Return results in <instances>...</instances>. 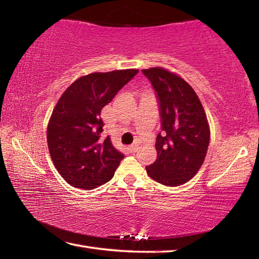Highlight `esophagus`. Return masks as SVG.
I'll return each mask as SVG.
<instances>
[{
	"instance_id": "esophagus-1",
	"label": "esophagus",
	"mask_w": 259,
	"mask_h": 259,
	"mask_svg": "<svg viewBox=\"0 0 259 259\" xmlns=\"http://www.w3.org/2000/svg\"><path fill=\"white\" fill-rule=\"evenodd\" d=\"M137 150H138V145H137V144H134V145H131V146L129 147V151H130V153H135V152H137Z\"/></svg>"
}]
</instances>
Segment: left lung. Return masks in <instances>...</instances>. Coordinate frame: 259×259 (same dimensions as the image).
Segmentation results:
<instances>
[{
	"label": "left lung",
	"instance_id": "1",
	"mask_svg": "<svg viewBox=\"0 0 259 259\" xmlns=\"http://www.w3.org/2000/svg\"><path fill=\"white\" fill-rule=\"evenodd\" d=\"M142 72L155 90L161 116L155 143L157 159L146 171L162 185H182L195 176L207 155V116L198 95L182 77L161 67Z\"/></svg>",
	"mask_w": 259,
	"mask_h": 259
}]
</instances>
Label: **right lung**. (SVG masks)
<instances>
[{"label":"right lung","mask_w":259,"mask_h":259,"mask_svg":"<svg viewBox=\"0 0 259 259\" xmlns=\"http://www.w3.org/2000/svg\"><path fill=\"white\" fill-rule=\"evenodd\" d=\"M137 73L138 69L91 73L61 95L48 124L47 140L56 169L69 185L94 190L113 178L124 155L109 137L100 136V112Z\"/></svg>","instance_id":"1"}]
</instances>
